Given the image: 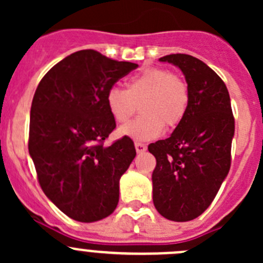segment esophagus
<instances>
[{"label":"esophagus","instance_id":"obj_1","mask_svg":"<svg viewBox=\"0 0 263 263\" xmlns=\"http://www.w3.org/2000/svg\"><path fill=\"white\" fill-rule=\"evenodd\" d=\"M135 147H136V151L139 154L145 153V151H146V145L141 144V142H135Z\"/></svg>","mask_w":263,"mask_h":263}]
</instances>
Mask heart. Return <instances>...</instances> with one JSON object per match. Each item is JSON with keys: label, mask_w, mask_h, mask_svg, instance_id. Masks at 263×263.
<instances>
[{"label": "heart", "mask_w": 263, "mask_h": 263, "mask_svg": "<svg viewBox=\"0 0 263 263\" xmlns=\"http://www.w3.org/2000/svg\"><path fill=\"white\" fill-rule=\"evenodd\" d=\"M105 103L118 123H126L139 104L141 116L122 127L119 134L136 141H147L158 137L165 127L172 129L181 123L190 104V91L178 75L153 67L134 76L126 90L110 87Z\"/></svg>", "instance_id": "obj_1"}]
</instances>
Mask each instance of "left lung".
<instances>
[{"label": "left lung", "instance_id": "obj_1", "mask_svg": "<svg viewBox=\"0 0 263 263\" xmlns=\"http://www.w3.org/2000/svg\"><path fill=\"white\" fill-rule=\"evenodd\" d=\"M160 61L181 68L190 104L171 137L147 147L156 159L153 201L161 216L190 221L210 206L229 173L234 117L224 81L206 63L182 53Z\"/></svg>", "mask_w": 263, "mask_h": 263}]
</instances>
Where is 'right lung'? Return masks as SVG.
I'll return each mask as SVG.
<instances>
[{
	"label": "right lung",
	"instance_id": "obj_1",
	"mask_svg": "<svg viewBox=\"0 0 263 263\" xmlns=\"http://www.w3.org/2000/svg\"><path fill=\"white\" fill-rule=\"evenodd\" d=\"M137 67L79 50L53 66L35 90L29 154L43 192L76 221L102 220L118 205L119 179L136 150L127 136L103 145L116 128L105 95Z\"/></svg>",
	"mask_w": 263,
	"mask_h": 263
}]
</instances>
